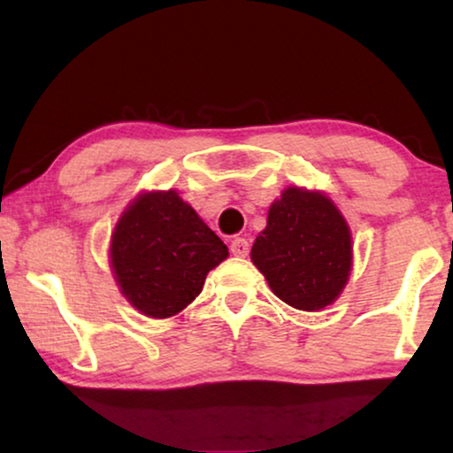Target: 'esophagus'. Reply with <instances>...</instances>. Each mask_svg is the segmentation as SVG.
<instances>
[{
    "mask_svg": "<svg viewBox=\"0 0 453 453\" xmlns=\"http://www.w3.org/2000/svg\"><path fill=\"white\" fill-rule=\"evenodd\" d=\"M231 253L237 257H245L250 253V241L243 237H234L231 241Z\"/></svg>",
    "mask_w": 453,
    "mask_h": 453,
    "instance_id": "34e87169",
    "label": "esophagus"
}]
</instances>
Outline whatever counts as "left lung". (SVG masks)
I'll return each mask as SVG.
<instances>
[{"label": "left lung", "mask_w": 453, "mask_h": 453, "mask_svg": "<svg viewBox=\"0 0 453 453\" xmlns=\"http://www.w3.org/2000/svg\"><path fill=\"white\" fill-rule=\"evenodd\" d=\"M251 262L278 299L319 311L342 295L350 278V226L326 194L290 185L272 202Z\"/></svg>", "instance_id": "8db88e82"}]
</instances>
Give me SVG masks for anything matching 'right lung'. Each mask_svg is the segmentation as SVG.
<instances>
[{"label":"right lung","instance_id":"add662e5","mask_svg":"<svg viewBox=\"0 0 453 453\" xmlns=\"http://www.w3.org/2000/svg\"><path fill=\"white\" fill-rule=\"evenodd\" d=\"M228 247L175 189L135 196L111 233L109 262L129 305L152 319L173 318L202 293Z\"/></svg>","mask_w":453,"mask_h":453}]
</instances>
